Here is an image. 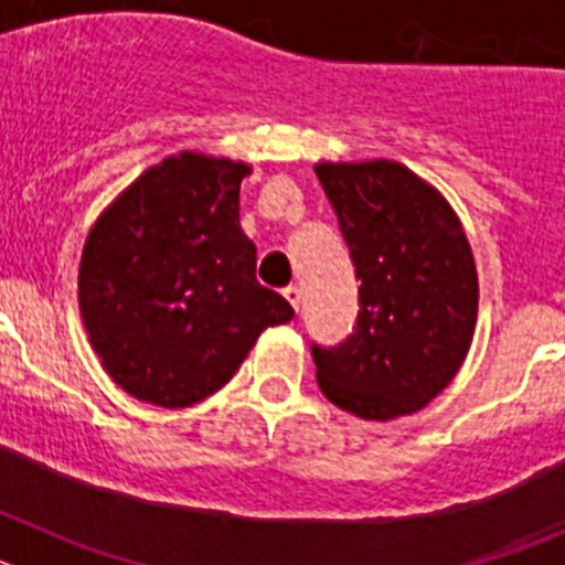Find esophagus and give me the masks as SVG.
Wrapping results in <instances>:
<instances>
[{"label":"esophagus","mask_w":565,"mask_h":565,"mask_svg":"<svg viewBox=\"0 0 565 565\" xmlns=\"http://www.w3.org/2000/svg\"><path fill=\"white\" fill-rule=\"evenodd\" d=\"M282 297H286L288 302H291L294 311H299V306H302V288H299V286H288L286 291H282Z\"/></svg>","instance_id":"esophagus-1"}]
</instances>
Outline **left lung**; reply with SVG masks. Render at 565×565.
<instances>
[{
	"instance_id": "1",
	"label": "left lung",
	"mask_w": 565,
	"mask_h": 565,
	"mask_svg": "<svg viewBox=\"0 0 565 565\" xmlns=\"http://www.w3.org/2000/svg\"><path fill=\"white\" fill-rule=\"evenodd\" d=\"M351 248L356 328L317 348L319 391L371 422L411 416L461 371L478 319V271L467 232L441 192L404 163L313 167Z\"/></svg>"
}]
</instances>
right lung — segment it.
<instances>
[{
	"label": "right lung",
	"mask_w": 565,
	"mask_h": 565,
	"mask_svg": "<svg viewBox=\"0 0 565 565\" xmlns=\"http://www.w3.org/2000/svg\"><path fill=\"white\" fill-rule=\"evenodd\" d=\"M252 167L183 149L135 178L89 228L78 308L89 344L138 402L189 407L237 373L294 308L257 282L239 228Z\"/></svg>",
	"instance_id": "obj_1"
}]
</instances>
